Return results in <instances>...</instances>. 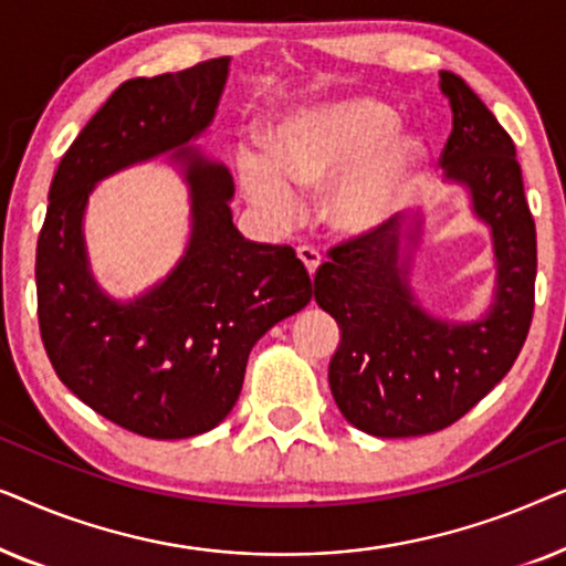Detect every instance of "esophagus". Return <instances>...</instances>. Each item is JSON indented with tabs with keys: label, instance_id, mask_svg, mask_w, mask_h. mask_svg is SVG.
Here are the masks:
<instances>
[{
	"label": "esophagus",
	"instance_id": "1",
	"mask_svg": "<svg viewBox=\"0 0 566 566\" xmlns=\"http://www.w3.org/2000/svg\"><path fill=\"white\" fill-rule=\"evenodd\" d=\"M296 254H298V260L301 262H304V265H306V270H308V275H316V270H319V265H322V254L319 252H316L314 250V247H298V250H296Z\"/></svg>",
	"mask_w": 566,
	"mask_h": 566
}]
</instances>
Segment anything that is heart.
Listing matches in <instances>:
<instances>
[{
	"label": "heart",
	"instance_id": "heart-1",
	"mask_svg": "<svg viewBox=\"0 0 566 566\" xmlns=\"http://www.w3.org/2000/svg\"><path fill=\"white\" fill-rule=\"evenodd\" d=\"M370 97L308 105L275 128L265 149L239 154V182L273 223L298 211L296 192L327 188L324 216L337 234L363 239L405 211L422 175V146Z\"/></svg>",
	"mask_w": 566,
	"mask_h": 566
}]
</instances>
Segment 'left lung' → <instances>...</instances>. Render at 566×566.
Listing matches in <instances>:
<instances>
[{
    "label": "left lung",
    "mask_w": 566,
    "mask_h": 566,
    "mask_svg": "<svg viewBox=\"0 0 566 566\" xmlns=\"http://www.w3.org/2000/svg\"><path fill=\"white\" fill-rule=\"evenodd\" d=\"M440 90L453 113L440 167L492 234V304L474 322L420 306L409 273L422 219L405 234L391 221L332 247L314 275L316 304L339 324L332 397L347 422L376 438L428 436L467 415L513 368L533 319L536 223L513 138L461 76L440 72Z\"/></svg>",
    "instance_id": "left-lung-1"
}]
</instances>
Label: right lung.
<instances>
[{
  "mask_svg": "<svg viewBox=\"0 0 566 566\" xmlns=\"http://www.w3.org/2000/svg\"><path fill=\"white\" fill-rule=\"evenodd\" d=\"M229 61L123 82L61 157L38 237V322L53 370L105 420L154 440L223 422L254 343L314 293L289 244L239 234L229 169L192 146L213 123ZM157 156L189 185L191 239L157 286L118 302L91 275L83 211L99 179Z\"/></svg>",
  "mask_w": 566,
  "mask_h": 566,
  "instance_id": "1",
  "label": "right lung"
}]
</instances>
